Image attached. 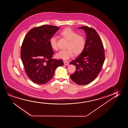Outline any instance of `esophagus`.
<instances>
[{
    "label": "esophagus",
    "mask_w": 128,
    "mask_h": 128,
    "mask_svg": "<svg viewBox=\"0 0 128 128\" xmlns=\"http://www.w3.org/2000/svg\"><path fill=\"white\" fill-rule=\"evenodd\" d=\"M64 65L66 66H68L69 65V62H68L66 61H64Z\"/></svg>",
    "instance_id": "34e87169"
}]
</instances>
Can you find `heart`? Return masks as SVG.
Wrapping results in <instances>:
<instances>
[{"label":"heart","mask_w":128,"mask_h":128,"mask_svg":"<svg viewBox=\"0 0 128 128\" xmlns=\"http://www.w3.org/2000/svg\"><path fill=\"white\" fill-rule=\"evenodd\" d=\"M62 37L68 40L67 49L62 50L56 54L57 58L63 60H68L74 56V54H80L84 50L86 46V38L84 35L77 34L76 32L70 28L63 29L60 32ZM51 48L54 50L58 49L57 39L52 36L49 39Z\"/></svg>","instance_id":"obj_1"}]
</instances>
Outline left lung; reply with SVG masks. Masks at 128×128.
Segmentation results:
<instances>
[{
	"instance_id": "1",
	"label": "left lung",
	"mask_w": 128,
	"mask_h": 128,
	"mask_svg": "<svg viewBox=\"0 0 128 128\" xmlns=\"http://www.w3.org/2000/svg\"><path fill=\"white\" fill-rule=\"evenodd\" d=\"M79 28L86 32V46L80 56L70 63L76 68L70 78L76 84L84 85L98 76L103 66L105 54L102 39L95 29L88 26Z\"/></svg>"
}]
</instances>
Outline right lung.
<instances>
[{
  "mask_svg": "<svg viewBox=\"0 0 128 128\" xmlns=\"http://www.w3.org/2000/svg\"><path fill=\"white\" fill-rule=\"evenodd\" d=\"M60 28L44 25L32 28L25 35L22 44L20 57L29 78L39 84H45L52 78L62 60L52 59L54 54L49 39Z\"/></svg>",
  "mask_w": 128,
  "mask_h": 128,
  "instance_id": "obj_1",
  "label": "right lung"
}]
</instances>
